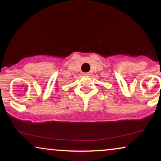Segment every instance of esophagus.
I'll use <instances>...</instances> for the list:
<instances>
[{
  "mask_svg": "<svg viewBox=\"0 0 161 161\" xmlns=\"http://www.w3.org/2000/svg\"><path fill=\"white\" fill-rule=\"evenodd\" d=\"M82 74H83V75H84V76H88V75H90L88 73H82Z\"/></svg>",
  "mask_w": 161,
  "mask_h": 161,
  "instance_id": "obj_1",
  "label": "esophagus"
}]
</instances>
